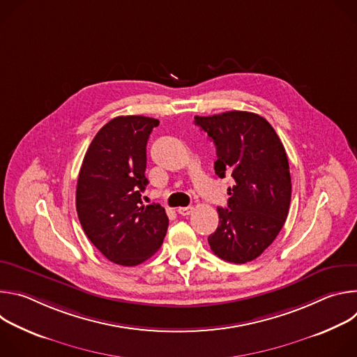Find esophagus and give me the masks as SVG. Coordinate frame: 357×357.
Wrapping results in <instances>:
<instances>
[{
  "mask_svg": "<svg viewBox=\"0 0 357 357\" xmlns=\"http://www.w3.org/2000/svg\"><path fill=\"white\" fill-rule=\"evenodd\" d=\"M192 212H193L192 206H185V208H179L178 209V213L182 215V216H189Z\"/></svg>",
  "mask_w": 357,
  "mask_h": 357,
  "instance_id": "1",
  "label": "esophagus"
}]
</instances>
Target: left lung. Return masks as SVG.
Instances as JSON below:
<instances>
[{
  "label": "left lung",
  "mask_w": 357,
  "mask_h": 357,
  "mask_svg": "<svg viewBox=\"0 0 357 357\" xmlns=\"http://www.w3.org/2000/svg\"><path fill=\"white\" fill-rule=\"evenodd\" d=\"M216 145L215 172L230 175L227 208L208 241L222 260L244 264L261 256L288 216L291 175L285 148L271 124L248 112L195 117Z\"/></svg>",
  "instance_id": "8db88e82"
}]
</instances>
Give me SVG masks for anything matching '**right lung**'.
I'll return each mask as SVG.
<instances>
[{
	"label": "right lung",
	"mask_w": 357,
	"mask_h": 357,
	"mask_svg": "<svg viewBox=\"0 0 357 357\" xmlns=\"http://www.w3.org/2000/svg\"><path fill=\"white\" fill-rule=\"evenodd\" d=\"M157 119L120 116L93 138L77 179L80 225L103 256L124 267L144 263L158 251L168 229L161 205H141L148 179L146 142Z\"/></svg>",
	"instance_id": "obj_1"
}]
</instances>
